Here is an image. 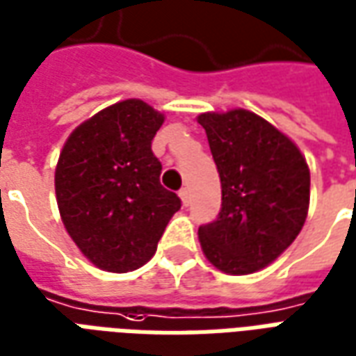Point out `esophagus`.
I'll return each instance as SVG.
<instances>
[{"label": "esophagus", "instance_id": "1", "mask_svg": "<svg viewBox=\"0 0 356 356\" xmlns=\"http://www.w3.org/2000/svg\"><path fill=\"white\" fill-rule=\"evenodd\" d=\"M179 196H181V200H183V204H188V200H191V194H188V188L186 186H183L181 191H179Z\"/></svg>", "mask_w": 356, "mask_h": 356}]
</instances>
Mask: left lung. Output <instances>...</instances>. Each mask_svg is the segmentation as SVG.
I'll list each match as a JSON object with an SVG mask.
<instances>
[{
	"mask_svg": "<svg viewBox=\"0 0 356 356\" xmlns=\"http://www.w3.org/2000/svg\"><path fill=\"white\" fill-rule=\"evenodd\" d=\"M221 179V211L198 229L208 261L227 275L267 267L303 229L311 173L299 148L250 110L198 116Z\"/></svg>",
	"mask_w": 356,
	"mask_h": 356,
	"instance_id": "obj_1",
	"label": "left lung"
}]
</instances>
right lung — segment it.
<instances>
[{
    "mask_svg": "<svg viewBox=\"0 0 356 356\" xmlns=\"http://www.w3.org/2000/svg\"><path fill=\"white\" fill-rule=\"evenodd\" d=\"M163 114L139 99L116 102L66 139L55 171L63 223L89 261L127 273L154 255L181 200L160 185L152 139Z\"/></svg>",
    "mask_w": 356,
    "mask_h": 356,
    "instance_id": "1",
    "label": "right lung"
}]
</instances>
